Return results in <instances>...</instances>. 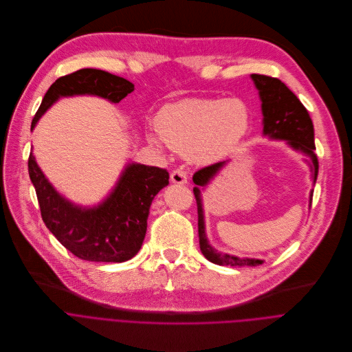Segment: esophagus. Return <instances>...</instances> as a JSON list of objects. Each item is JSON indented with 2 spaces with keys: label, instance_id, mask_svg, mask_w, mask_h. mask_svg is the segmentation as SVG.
Masks as SVG:
<instances>
[{
  "label": "esophagus",
  "instance_id": "1",
  "mask_svg": "<svg viewBox=\"0 0 352 352\" xmlns=\"http://www.w3.org/2000/svg\"><path fill=\"white\" fill-rule=\"evenodd\" d=\"M170 180L172 183L175 184H184L187 182V176L183 170L180 169H175L172 173H170Z\"/></svg>",
  "mask_w": 352,
  "mask_h": 352
}]
</instances>
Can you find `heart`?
<instances>
[{
  "mask_svg": "<svg viewBox=\"0 0 352 352\" xmlns=\"http://www.w3.org/2000/svg\"><path fill=\"white\" fill-rule=\"evenodd\" d=\"M162 142L206 164L232 151L250 129V111L240 100L186 98L165 105L155 120Z\"/></svg>",
  "mask_w": 352,
  "mask_h": 352,
  "instance_id": "1",
  "label": "heart"
}]
</instances>
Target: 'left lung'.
Segmentation results:
<instances>
[{"mask_svg":"<svg viewBox=\"0 0 352 352\" xmlns=\"http://www.w3.org/2000/svg\"><path fill=\"white\" fill-rule=\"evenodd\" d=\"M262 101V113H263V134L270 138L286 140L287 144L294 150L304 153L311 158L309 166L314 175V183L318 177V158L314 153L315 138H314V124L311 116L297 96L282 82L276 78L265 75H251ZM226 161L218 162L214 165L205 166L197 170L192 176L195 187L192 188L197 210H198V237L199 248L204 256L217 265H229V266H258L263 261L252 258H239L229 254L218 252L215 248L208 244L205 236V223H204V210L201 201V188L205 187L210 179L225 166ZM311 191V202H312Z\"/></svg>","mask_w":352,"mask_h":352,"instance_id":"1","label":"left lung"}]
</instances>
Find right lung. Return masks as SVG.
I'll return each mask as SVG.
<instances>
[{"mask_svg":"<svg viewBox=\"0 0 352 352\" xmlns=\"http://www.w3.org/2000/svg\"><path fill=\"white\" fill-rule=\"evenodd\" d=\"M134 85L100 69H80L56 79L45 93L32 120V130L41 115L60 97L98 96L118 104ZM29 176L36 188L41 218L56 240L74 255L91 262H124L142 248L154 197L169 184L166 169L129 164L107 199L83 208L65 199L45 179L30 153Z\"/></svg>","mask_w":352,"mask_h":352,"instance_id":"add662e5","label":"right lung"}]
</instances>
